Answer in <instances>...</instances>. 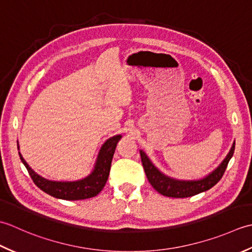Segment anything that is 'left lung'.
Returning <instances> with one entry per match:
<instances>
[{
	"label": "left lung",
	"mask_w": 252,
	"mask_h": 252,
	"mask_svg": "<svg viewBox=\"0 0 252 252\" xmlns=\"http://www.w3.org/2000/svg\"><path fill=\"white\" fill-rule=\"evenodd\" d=\"M235 150V143L230 149L227 157L220 163V165L213 171L210 175L199 181H178L167 177L162 174L158 169L153 165L151 161L149 160L145 152L140 151L142 166L145 168L146 175L149 183L152 185V187L158 192H160L163 196L172 197V198H187L194 196L200 192H203L208 189L212 188L214 185H217L220 178L223 177L225 171H226L228 162L232 158Z\"/></svg>",
	"instance_id": "8db88e82"
}]
</instances>
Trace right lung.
<instances>
[{
  "instance_id": "right-lung-1",
  "label": "right lung",
  "mask_w": 252,
  "mask_h": 252,
  "mask_svg": "<svg viewBox=\"0 0 252 252\" xmlns=\"http://www.w3.org/2000/svg\"><path fill=\"white\" fill-rule=\"evenodd\" d=\"M121 135H117L107 139L102 146L99 157L95 163L94 172L89 176L77 182H52L39 176L34 173L19 153L20 160L27 168L33 183L48 194L63 200H83L95 197L105 186L107 177L110 174L111 163L114 156L117 142L121 139ZM18 146V145H17Z\"/></svg>"
}]
</instances>
